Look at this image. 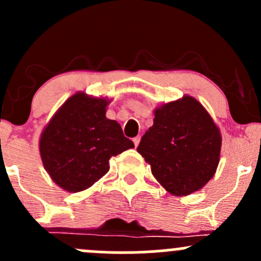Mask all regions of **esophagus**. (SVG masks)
I'll use <instances>...</instances> for the list:
<instances>
[{"mask_svg":"<svg viewBox=\"0 0 261 261\" xmlns=\"http://www.w3.org/2000/svg\"><path fill=\"white\" fill-rule=\"evenodd\" d=\"M133 141H134V143H135V147H137V146H139V143H140V141H141V137L140 136L135 137Z\"/></svg>","mask_w":261,"mask_h":261,"instance_id":"esophagus-1","label":"esophagus"}]
</instances>
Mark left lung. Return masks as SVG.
<instances>
[{
  "mask_svg": "<svg viewBox=\"0 0 261 261\" xmlns=\"http://www.w3.org/2000/svg\"><path fill=\"white\" fill-rule=\"evenodd\" d=\"M222 136L205 107L191 95L154 108L153 125L137 152L174 196L199 191L216 173Z\"/></svg>",
  "mask_w": 261,
  "mask_h": 261,
  "instance_id": "left-lung-1",
  "label": "left lung"
}]
</instances>
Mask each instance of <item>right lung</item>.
Listing matches in <instances>:
<instances>
[{
  "label": "right lung",
  "instance_id": "add662e5",
  "mask_svg": "<svg viewBox=\"0 0 261 261\" xmlns=\"http://www.w3.org/2000/svg\"><path fill=\"white\" fill-rule=\"evenodd\" d=\"M109 97L71 95L45 125L39 152L45 170L68 193L91 188L109 172V160L134 148L120 124L106 116Z\"/></svg>",
  "mask_w": 261,
  "mask_h": 261
}]
</instances>
